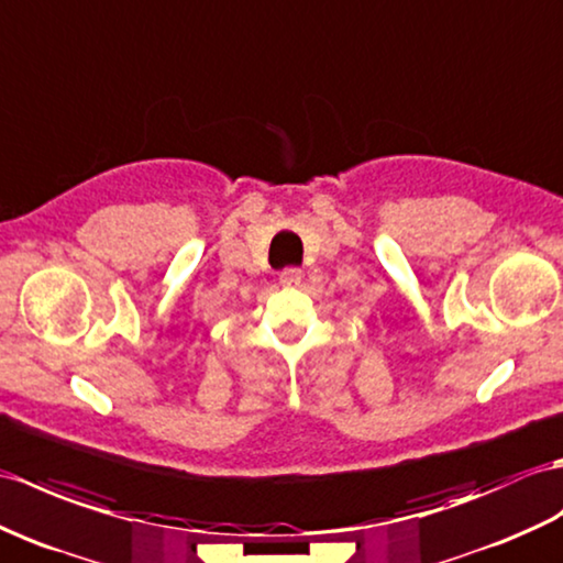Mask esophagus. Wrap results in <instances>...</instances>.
<instances>
[{"label": "esophagus", "instance_id": "obj_1", "mask_svg": "<svg viewBox=\"0 0 563 563\" xmlns=\"http://www.w3.org/2000/svg\"><path fill=\"white\" fill-rule=\"evenodd\" d=\"M299 283H302V271H299V268H285V271L280 273V285L295 287V285H299Z\"/></svg>", "mask_w": 563, "mask_h": 563}]
</instances>
